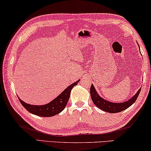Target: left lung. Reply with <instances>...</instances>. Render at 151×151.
Segmentation results:
<instances>
[{"label": "left lung", "mask_w": 151, "mask_h": 151, "mask_svg": "<svg viewBox=\"0 0 151 151\" xmlns=\"http://www.w3.org/2000/svg\"><path fill=\"white\" fill-rule=\"evenodd\" d=\"M140 91H141V88L138 90L137 93L132 97L131 98H130L129 100L126 101V102L119 103L111 102L101 98L98 95V92L96 91V88H95L93 84H91V86L90 88V93L93 102V104L96 106H98L101 110L106 111V112L110 113H115L124 111L125 109H127L129 106H131L135 102L136 100H137V97L140 93Z\"/></svg>", "instance_id": "8db88e82"}]
</instances>
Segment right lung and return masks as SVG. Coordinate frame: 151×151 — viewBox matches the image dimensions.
<instances>
[{
	"instance_id": "obj_1",
	"label": "right lung",
	"mask_w": 151,
	"mask_h": 151,
	"mask_svg": "<svg viewBox=\"0 0 151 151\" xmlns=\"http://www.w3.org/2000/svg\"><path fill=\"white\" fill-rule=\"evenodd\" d=\"M80 80L69 85L65 90H64L59 96L48 104L45 105H32L25 103L19 99L21 104L26 110L32 114L40 117H52L62 112L67 106L69 100L72 88L77 85Z\"/></svg>"
}]
</instances>
